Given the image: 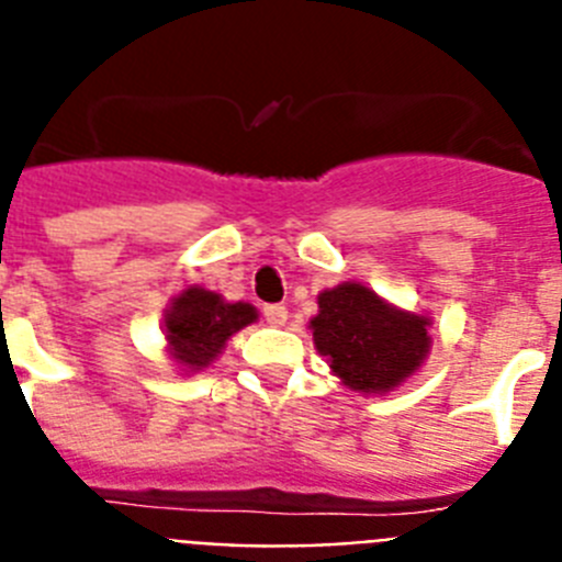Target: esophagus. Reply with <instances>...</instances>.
Wrapping results in <instances>:
<instances>
[{"instance_id": "esophagus-1", "label": "esophagus", "mask_w": 562, "mask_h": 562, "mask_svg": "<svg viewBox=\"0 0 562 562\" xmlns=\"http://www.w3.org/2000/svg\"><path fill=\"white\" fill-rule=\"evenodd\" d=\"M262 316H266L268 325L282 328V325L288 322V308H285V305H266V308H262Z\"/></svg>"}]
</instances>
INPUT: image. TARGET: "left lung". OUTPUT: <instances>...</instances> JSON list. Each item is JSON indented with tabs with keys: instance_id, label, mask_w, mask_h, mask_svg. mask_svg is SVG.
Wrapping results in <instances>:
<instances>
[{
	"instance_id": "8db88e82",
	"label": "left lung",
	"mask_w": 562,
	"mask_h": 562,
	"mask_svg": "<svg viewBox=\"0 0 562 562\" xmlns=\"http://www.w3.org/2000/svg\"><path fill=\"white\" fill-rule=\"evenodd\" d=\"M427 316L384 302L362 282H341L319 294L311 319L314 345L341 384L356 393H390L422 368L429 353Z\"/></svg>"
}]
</instances>
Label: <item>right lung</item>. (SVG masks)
Segmentation results:
<instances>
[{
	"mask_svg": "<svg viewBox=\"0 0 562 562\" xmlns=\"http://www.w3.org/2000/svg\"><path fill=\"white\" fill-rule=\"evenodd\" d=\"M257 322V308L248 302H226L221 294L192 285L172 300L164 314L169 353L187 373L203 370L221 356L237 330Z\"/></svg>",
	"mask_w": 562,
	"mask_h": 562,
	"instance_id": "1",
	"label": "right lung"
}]
</instances>
